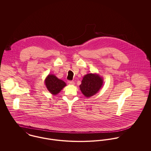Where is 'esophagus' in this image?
I'll return each mask as SVG.
<instances>
[{"instance_id": "esophagus-1", "label": "esophagus", "mask_w": 151, "mask_h": 151, "mask_svg": "<svg viewBox=\"0 0 151 151\" xmlns=\"http://www.w3.org/2000/svg\"><path fill=\"white\" fill-rule=\"evenodd\" d=\"M68 83L70 85H74L75 84V83L74 81H69Z\"/></svg>"}]
</instances>
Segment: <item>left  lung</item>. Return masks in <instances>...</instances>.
Masks as SVG:
<instances>
[{
  "label": "left lung",
  "mask_w": 151,
  "mask_h": 151,
  "mask_svg": "<svg viewBox=\"0 0 151 151\" xmlns=\"http://www.w3.org/2000/svg\"><path fill=\"white\" fill-rule=\"evenodd\" d=\"M104 85V78L96 73H89L83 77L80 88L83 94L86 97L95 95Z\"/></svg>",
  "instance_id": "obj_1"
}]
</instances>
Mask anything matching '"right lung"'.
<instances>
[{"mask_svg":"<svg viewBox=\"0 0 151 151\" xmlns=\"http://www.w3.org/2000/svg\"><path fill=\"white\" fill-rule=\"evenodd\" d=\"M45 84L49 92L52 95L58 94L61 90L66 86L63 80L59 79L54 74H49L45 80Z\"/></svg>","mask_w":151,"mask_h":151,"instance_id":"right-lung-1","label":"right lung"}]
</instances>
